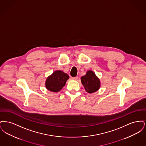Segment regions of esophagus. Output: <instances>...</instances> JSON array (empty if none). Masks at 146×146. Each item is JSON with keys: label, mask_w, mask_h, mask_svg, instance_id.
Returning <instances> with one entry per match:
<instances>
[{"label": "esophagus", "mask_w": 146, "mask_h": 146, "mask_svg": "<svg viewBox=\"0 0 146 146\" xmlns=\"http://www.w3.org/2000/svg\"><path fill=\"white\" fill-rule=\"evenodd\" d=\"M72 79L74 80H77L78 79V76H76V77H73L72 78Z\"/></svg>", "instance_id": "1"}]
</instances>
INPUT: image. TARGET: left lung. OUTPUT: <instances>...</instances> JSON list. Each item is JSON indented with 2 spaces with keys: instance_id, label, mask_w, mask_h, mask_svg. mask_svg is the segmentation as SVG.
I'll return each mask as SVG.
<instances>
[{
  "instance_id": "obj_1",
  "label": "left lung",
  "mask_w": 146,
  "mask_h": 146,
  "mask_svg": "<svg viewBox=\"0 0 146 146\" xmlns=\"http://www.w3.org/2000/svg\"><path fill=\"white\" fill-rule=\"evenodd\" d=\"M81 82L85 90L89 94L95 92L100 88V79L93 71L90 70H88L86 74L81 77Z\"/></svg>"
}]
</instances>
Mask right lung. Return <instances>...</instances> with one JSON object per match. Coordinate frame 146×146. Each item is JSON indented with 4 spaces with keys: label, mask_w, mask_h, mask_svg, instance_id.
<instances>
[{
    "label": "right lung",
    "mask_w": 146,
    "mask_h": 146,
    "mask_svg": "<svg viewBox=\"0 0 146 146\" xmlns=\"http://www.w3.org/2000/svg\"><path fill=\"white\" fill-rule=\"evenodd\" d=\"M69 78L70 76L67 74L60 70H57L47 77L45 87L51 92H57L62 89Z\"/></svg>",
    "instance_id": "1"
}]
</instances>
